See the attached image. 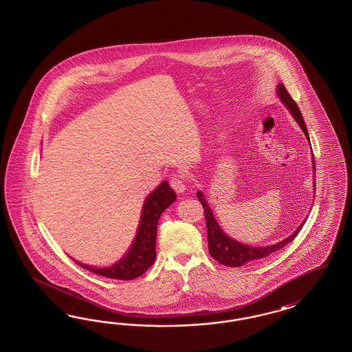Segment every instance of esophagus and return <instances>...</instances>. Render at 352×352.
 <instances>
[{"mask_svg": "<svg viewBox=\"0 0 352 352\" xmlns=\"http://www.w3.org/2000/svg\"><path fill=\"white\" fill-rule=\"evenodd\" d=\"M170 186L173 187V190L175 192H178V193H183V192H186V190H187L186 181H184V178H182V177H174V178H171Z\"/></svg>", "mask_w": 352, "mask_h": 352, "instance_id": "obj_1", "label": "esophagus"}]
</instances>
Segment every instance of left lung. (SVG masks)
I'll return each instance as SVG.
<instances>
[{
  "instance_id": "8db88e82",
  "label": "left lung",
  "mask_w": 352,
  "mask_h": 352,
  "mask_svg": "<svg viewBox=\"0 0 352 352\" xmlns=\"http://www.w3.org/2000/svg\"><path fill=\"white\" fill-rule=\"evenodd\" d=\"M276 96L281 100V103L285 106V108L290 112V115L294 118L299 125V128L302 129V131L305 133L306 139L309 140V135L307 128L305 125V121L302 118V113L299 111L298 106L296 104V102L292 99V96H289L287 89L284 87L283 84H278L276 86ZM312 151V149H311ZM312 174H315V159H314V153H312ZM312 186H314V196H315V175L312 177ZM197 197L200 200V203L204 206V212H205V219H206V228H208V245H209V253L213 256L215 261H218L219 263H222L224 266L228 267H240L245 266L250 262H254L258 259H263L265 256H268L272 253H275L277 250H280L281 248L288 245L289 243L298 234L299 231L302 230L303 224L306 222V219L299 224L298 228L292 234H289L288 237H285L284 240L275 243L272 245L266 246H252L248 244H243L237 240L232 239L231 236L224 232L221 228V226L217 222L215 217H214L213 210L210 208V205L206 201L205 196L201 191H197Z\"/></svg>"
}]
</instances>
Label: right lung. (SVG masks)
<instances>
[{"mask_svg": "<svg viewBox=\"0 0 352 352\" xmlns=\"http://www.w3.org/2000/svg\"><path fill=\"white\" fill-rule=\"evenodd\" d=\"M175 199L177 195L168 181L162 182L156 190L149 193L142 208L135 237L126 253L113 265L89 266L76 259L74 261L87 271L109 278L133 280L143 275L156 259V236L161 214L175 201Z\"/></svg>", "mask_w": 352, "mask_h": 352, "instance_id": "1", "label": "right lung"}]
</instances>
